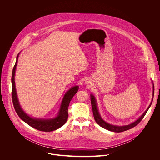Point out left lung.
Segmentation results:
<instances>
[{
    "instance_id": "1",
    "label": "left lung",
    "mask_w": 160,
    "mask_h": 160,
    "mask_svg": "<svg viewBox=\"0 0 160 160\" xmlns=\"http://www.w3.org/2000/svg\"><path fill=\"white\" fill-rule=\"evenodd\" d=\"M154 85H153V91H152V99L153 100V96H154ZM90 101H91V105H92V111H93V115L94 117V119L96 122V123L100 125L101 127L108 130L109 131L111 132H122L127 130H129L134 127H135L137 125H138L139 123V122L143 119V118L144 117V116L146 115V112H148V109H149L152 101H151V102L150 104V105L149 106V107L147 108V109L145 111V112L142 114L141 115V117L138 119L135 122H134L133 123L128 125H125V126H117V125H112L111 124H109L108 123H106V122H104L102 118L101 117V115H99V112L98 111V106H97V102H96V100L95 97L93 96V94L90 95Z\"/></svg>"
}]
</instances>
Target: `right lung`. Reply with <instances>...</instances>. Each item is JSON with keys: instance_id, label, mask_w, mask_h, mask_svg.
Returning <instances> with one entry per match:
<instances>
[{"instance_id": "obj_1", "label": "right lung", "mask_w": 160, "mask_h": 160, "mask_svg": "<svg viewBox=\"0 0 160 160\" xmlns=\"http://www.w3.org/2000/svg\"><path fill=\"white\" fill-rule=\"evenodd\" d=\"M19 54H18L16 57V61L14 66L13 70H12V74L11 78L12 82V103L14 105V108L18 115L19 118L23 120L26 123L31 126L32 127L37 129L40 131L43 132H51L54 131L63 125H64L68 120V109L69 106L70 102L75 94L77 92L78 90V86H75L72 87L69 90H68L66 94L64 96L62 99L59 111L58 112V116L52 119H38V118H33L29 117L28 115L24 112V111L21 108L16 90V86H15V82H14V75L16 69V66L18 64V60Z\"/></svg>"}]
</instances>
